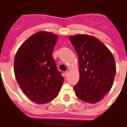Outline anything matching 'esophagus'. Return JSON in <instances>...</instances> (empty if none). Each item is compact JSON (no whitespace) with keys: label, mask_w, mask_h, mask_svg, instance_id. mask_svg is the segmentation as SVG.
<instances>
[{"label":"esophagus","mask_w":127,"mask_h":127,"mask_svg":"<svg viewBox=\"0 0 127 127\" xmlns=\"http://www.w3.org/2000/svg\"><path fill=\"white\" fill-rule=\"evenodd\" d=\"M69 75V71H65V72L64 73V76L65 77H68Z\"/></svg>","instance_id":"obj_1"}]
</instances>
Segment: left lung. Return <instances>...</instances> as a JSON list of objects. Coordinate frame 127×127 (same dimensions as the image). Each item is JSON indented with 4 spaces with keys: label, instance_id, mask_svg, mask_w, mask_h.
<instances>
[{
    "label": "left lung",
    "instance_id": "left-lung-1",
    "mask_svg": "<svg viewBox=\"0 0 127 127\" xmlns=\"http://www.w3.org/2000/svg\"><path fill=\"white\" fill-rule=\"evenodd\" d=\"M79 59V80L74 86L78 99L94 104L103 99L113 86L115 58L99 39L87 34L69 36Z\"/></svg>",
    "mask_w": 127,
    "mask_h": 127
}]
</instances>
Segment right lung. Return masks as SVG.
<instances>
[{"mask_svg": "<svg viewBox=\"0 0 127 127\" xmlns=\"http://www.w3.org/2000/svg\"><path fill=\"white\" fill-rule=\"evenodd\" d=\"M58 39L52 32H36L16 54L14 71L16 81L25 95L37 104L52 101L62 86L64 77L52 57Z\"/></svg>", "mask_w": 127, "mask_h": 127, "instance_id": "add662e5", "label": "right lung"}]
</instances>
